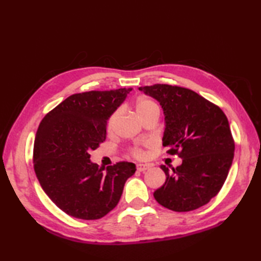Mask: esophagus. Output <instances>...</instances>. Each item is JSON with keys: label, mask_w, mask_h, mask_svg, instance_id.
I'll list each match as a JSON object with an SVG mask.
<instances>
[{"label": "esophagus", "mask_w": 261, "mask_h": 261, "mask_svg": "<svg viewBox=\"0 0 261 261\" xmlns=\"http://www.w3.org/2000/svg\"><path fill=\"white\" fill-rule=\"evenodd\" d=\"M149 168H150V166L147 165V164H138L137 165V169L139 171H146Z\"/></svg>", "instance_id": "esophagus-1"}]
</instances>
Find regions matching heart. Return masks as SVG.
<instances>
[{
  "label": "heart",
  "mask_w": 261,
  "mask_h": 261,
  "mask_svg": "<svg viewBox=\"0 0 261 261\" xmlns=\"http://www.w3.org/2000/svg\"><path fill=\"white\" fill-rule=\"evenodd\" d=\"M136 112L137 115L139 116L140 119L146 118L148 115H151V114H160V107L159 104L153 101L151 98H148V97H140L139 99H137L136 102ZM118 114L119 112L116 111L112 115L110 116V119L108 121V130H112L113 129V125L115 123V120L118 118ZM132 154H134L135 157L140 158L143 156V150L139 147H136L132 149Z\"/></svg>",
  "instance_id": "1"
}]
</instances>
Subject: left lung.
<instances>
[{
  "instance_id": "8db88e82",
  "label": "left lung",
  "mask_w": 261,
  "mask_h": 261,
  "mask_svg": "<svg viewBox=\"0 0 261 261\" xmlns=\"http://www.w3.org/2000/svg\"><path fill=\"white\" fill-rule=\"evenodd\" d=\"M139 90L162 105L163 146L182 160L170 170L160 166L166 181L154 191V198L175 212L207 204L222 188L234 156L228 118L219 107L185 87L154 84Z\"/></svg>"
}]
</instances>
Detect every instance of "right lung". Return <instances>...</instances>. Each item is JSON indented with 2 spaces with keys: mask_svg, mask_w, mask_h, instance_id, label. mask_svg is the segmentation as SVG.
<instances>
[{
  "mask_svg": "<svg viewBox=\"0 0 261 261\" xmlns=\"http://www.w3.org/2000/svg\"><path fill=\"white\" fill-rule=\"evenodd\" d=\"M132 88L91 91L70 95L46 114L39 124L33 167L42 190L73 218L97 220L118 205L136 165L116 163L98 167L91 162L107 139L110 116Z\"/></svg>",
  "mask_w": 261,
  "mask_h": 261,
  "instance_id": "1",
  "label": "right lung"
}]
</instances>
